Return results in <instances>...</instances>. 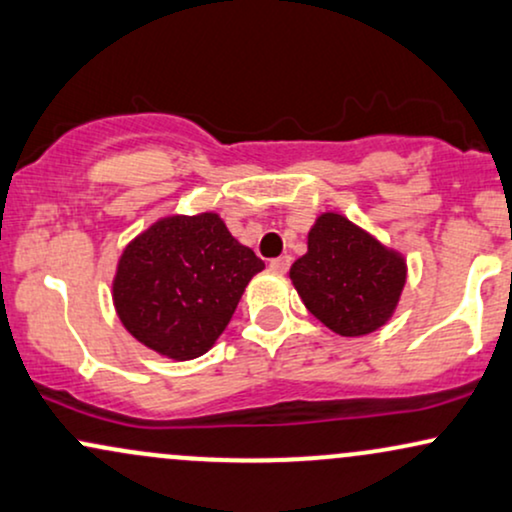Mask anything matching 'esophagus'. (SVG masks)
Returning <instances> with one entry per match:
<instances>
[{"mask_svg": "<svg viewBox=\"0 0 512 512\" xmlns=\"http://www.w3.org/2000/svg\"><path fill=\"white\" fill-rule=\"evenodd\" d=\"M290 263H292V256H287V254L280 258H273V261H270V270H273V273H287Z\"/></svg>", "mask_w": 512, "mask_h": 512, "instance_id": "34e87169", "label": "esophagus"}]
</instances>
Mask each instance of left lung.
Segmentation results:
<instances>
[{
	"instance_id": "8db88e82",
	"label": "left lung",
	"mask_w": 512,
	"mask_h": 512,
	"mask_svg": "<svg viewBox=\"0 0 512 512\" xmlns=\"http://www.w3.org/2000/svg\"><path fill=\"white\" fill-rule=\"evenodd\" d=\"M290 280L323 326L342 338H359L393 318L407 282V258L328 210L306 234V254L292 263Z\"/></svg>"
}]
</instances>
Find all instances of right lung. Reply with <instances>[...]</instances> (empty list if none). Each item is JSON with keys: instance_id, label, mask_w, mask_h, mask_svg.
I'll return each mask as SVG.
<instances>
[{"instance_id": "1", "label": "right lung", "mask_w": 512, "mask_h": 512, "mask_svg": "<svg viewBox=\"0 0 512 512\" xmlns=\"http://www.w3.org/2000/svg\"><path fill=\"white\" fill-rule=\"evenodd\" d=\"M263 268L213 210L165 215L124 246L112 278L114 311L148 350L189 362L215 345Z\"/></svg>"}]
</instances>
